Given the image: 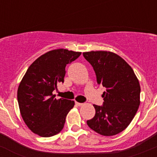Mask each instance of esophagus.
<instances>
[{"label":"esophagus","instance_id":"34e87169","mask_svg":"<svg viewBox=\"0 0 157 157\" xmlns=\"http://www.w3.org/2000/svg\"><path fill=\"white\" fill-rule=\"evenodd\" d=\"M75 105H77V106H82V105H83V104L82 103H79V102H77V101H76Z\"/></svg>","mask_w":157,"mask_h":157}]
</instances>
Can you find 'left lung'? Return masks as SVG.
<instances>
[{
    "mask_svg": "<svg viewBox=\"0 0 157 157\" xmlns=\"http://www.w3.org/2000/svg\"><path fill=\"white\" fill-rule=\"evenodd\" d=\"M82 54L94 67L98 85L106 88L102 94L103 106L94 105L95 116L87 120V125L101 135H116L128 127L139 108V81L132 67L114 52Z\"/></svg>",
    "mask_w": 157,
    "mask_h": 157,
    "instance_id": "obj_1",
    "label": "left lung"
}]
</instances>
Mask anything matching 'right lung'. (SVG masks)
I'll return each mask as SVG.
<instances>
[{
  "label": "right lung",
  "mask_w": 157,
  "mask_h": 157,
  "mask_svg": "<svg viewBox=\"0 0 157 157\" xmlns=\"http://www.w3.org/2000/svg\"><path fill=\"white\" fill-rule=\"evenodd\" d=\"M80 52L58 48L47 52L31 63L19 83L17 99L23 121L32 132L48 138L63 130L74 101L56 99L52 91L63 82L65 67Z\"/></svg>",
  "instance_id": "obj_1"
}]
</instances>
